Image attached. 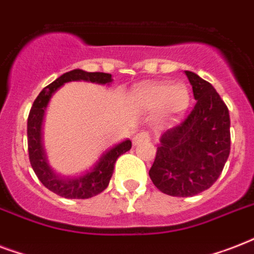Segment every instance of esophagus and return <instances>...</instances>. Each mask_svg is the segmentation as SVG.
Instances as JSON below:
<instances>
[{
    "label": "esophagus",
    "instance_id": "esophagus-1",
    "mask_svg": "<svg viewBox=\"0 0 254 254\" xmlns=\"http://www.w3.org/2000/svg\"><path fill=\"white\" fill-rule=\"evenodd\" d=\"M149 139H150V134H149L147 131L142 130L138 131V133L133 137V143H134V145H139L141 142H146Z\"/></svg>",
    "mask_w": 254,
    "mask_h": 254
}]
</instances>
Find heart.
<instances>
[{"label":"heart","mask_w":254,"mask_h":254,"mask_svg":"<svg viewBox=\"0 0 254 254\" xmlns=\"http://www.w3.org/2000/svg\"><path fill=\"white\" fill-rule=\"evenodd\" d=\"M134 101L143 109H157L162 107L169 117H177L187 109L190 93L183 85L146 84L135 89Z\"/></svg>","instance_id":"b5f03b06"}]
</instances>
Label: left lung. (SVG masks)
Masks as SVG:
<instances>
[{"instance_id":"obj_1","label":"left lung","mask_w":254,"mask_h":254,"mask_svg":"<svg viewBox=\"0 0 254 254\" xmlns=\"http://www.w3.org/2000/svg\"><path fill=\"white\" fill-rule=\"evenodd\" d=\"M196 103L183 121L161 138L149 170L154 186L171 196H193L217 181L231 151V120L208 81L186 71Z\"/></svg>"}]
</instances>
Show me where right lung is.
Segmentation results:
<instances>
[{
  "mask_svg": "<svg viewBox=\"0 0 254 254\" xmlns=\"http://www.w3.org/2000/svg\"><path fill=\"white\" fill-rule=\"evenodd\" d=\"M77 80L108 84L112 81V75L104 72H85L83 69H72L69 72L63 73L57 80L42 89L30 109L27 119V149L34 173L42 182V185L50 191L67 199H88L103 192L109 185L117 158L130 150L131 147L129 139L117 143L116 146L105 151L91 169L73 177H62L51 170L46 161L45 150L42 146V121L45 116V109L49 104L50 97L58 88L64 83Z\"/></svg>",
  "mask_w": 254,
  "mask_h": 254,
  "instance_id": "add662e5",
  "label": "right lung"
}]
</instances>
